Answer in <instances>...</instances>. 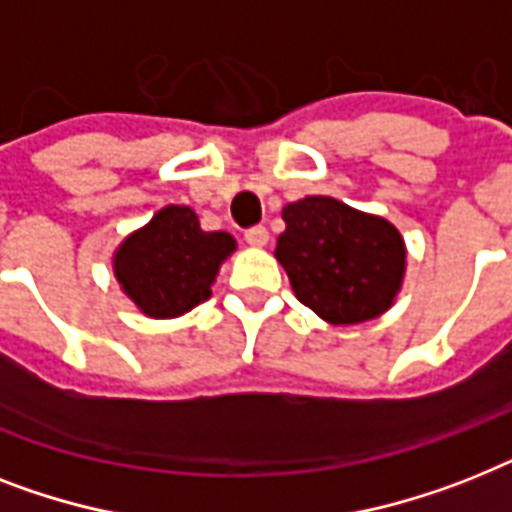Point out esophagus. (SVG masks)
Segmentation results:
<instances>
[{
    "instance_id": "1",
    "label": "esophagus",
    "mask_w": 512,
    "mask_h": 512,
    "mask_svg": "<svg viewBox=\"0 0 512 512\" xmlns=\"http://www.w3.org/2000/svg\"><path fill=\"white\" fill-rule=\"evenodd\" d=\"M244 239H247V244H252V247H265L268 244V228L265 226H252L247 228V234H244Z\"/></svg>"
}]
</instances>
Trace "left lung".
I'll return each mask as SVG.
<instances>
[{
  "label": "left lung",
  "instance_id": "8db88e82",
  "mask_svg": "<svg viewBox=\"0 0 512 512\" xmlns=\"http://www.w3.org/2000/svg\"><path fill=\"white\" fill-rule=\"evenodd\" d=\"M276 257L302 305L328 323H363L392 307L405 276V244L384 218L331 197L284 207Z\"/></svg>",
  "mask_w": 512,
  "mask_h": 512
}]
</instances>
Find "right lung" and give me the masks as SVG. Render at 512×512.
<instances>
[{
	"mask_svg": "<svg viewBox=\"0 0 512 512\" xmlns=\"http://www.w3.org/2000/svg\"><path fill=\"white\" fill-rule=\"evenodd\" d=\"M234 236L202 231L197 213L170 205L131 234L115 255V276L128 297L152 318H176L210 297Z\"/></svg>",
	"mask_w": 512,
	"mask_h": 512,
	"instance_id": "1",
	"label": "right lung"
}]
</instances>
